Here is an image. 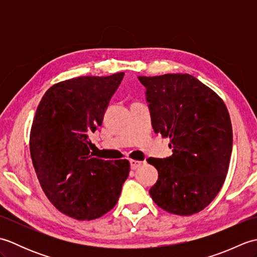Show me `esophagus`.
Wrapping results in <instances>:
<instances>
[{
	"label": "esophagus",
	"instance_id": "1",
	"mask_svg": "<svg viewBox=\"0 0 257 257\" xmlns=\"http://www.w3.org/2000/svg\"><path fill=\"white\" fill-rule=\"evenodd\" d=\"M143 161H138V160H130V168L133 169V170H136V169L140 168L143 166Z\"/></svg>",
	"mask_w": 257,
	"mask_h": 257
}]
</instances>
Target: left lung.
<instances>
[{
  "mask_svg": "<svg viewBox=\"0 0 257 257\" xmlns=\"http://www.w3.org/2000/svg\"><path fill=\"white\" fill-rule=\"evenodd\" d=\"M138 78L147 89L155 133L170 139L173 152L147 160L159 173L149 193L165 211L192 215L214 200L225 181L233 144L227 108L192 75Z\"/></svg>",
  "mask_w": 257,
  "mask_h": 257,
  "instance_id": "1",
  "label": "left lung"
}]
</instances>
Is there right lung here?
<instances>
[{"label": "right lung", "mask_w": 257, "mask_h": 257, "mask_svg": "<svg viewBox=\"0 0 257 257\" xmlns=\"http://www.w3.org/2000/svg\"><path fill=\"white\" fill-rule=\"evenodd\" d=\"M123 75L61 81L36 109L30 135L36 176L53 205L76 220H95L110 211L129 176L128 160L98 159L88 147Z\"/></svg>", "instance_id": "add662e5"}]
</instances>
